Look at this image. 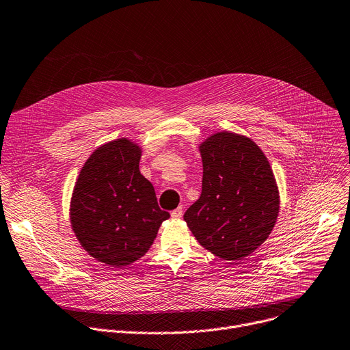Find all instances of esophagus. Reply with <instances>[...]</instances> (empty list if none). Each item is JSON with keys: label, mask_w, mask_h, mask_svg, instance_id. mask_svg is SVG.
<instances>
[{"label": "esophagus", "mask_w": 350, "mask_h": 350, "mask_svg": "<svg viewBox=\"0 0 350 350\" xmlns=\"http://www.w3.org/2000/svg\"><path fill=\"white\" fill-rule=\"evenodd\" d=\"M172 217H173V218H181V217H183V208H181V206H177L176 209H173V211H172Z\"/></svg>", "instance_id": "obj_1"}]
</instances>
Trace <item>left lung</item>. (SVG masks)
I'll list each match as a JSON object with an SVG mask.
<instances>
[{"label":"left lung","instance_id":"8db88e82","mask_svg":"<svg viewBox=\"0 0 350 350\" xmlns=\"http://www.w3.org/2000/svg\"><path fill=\"white\" fill-rule=\"evenodd\" d=\"M202 191L185 211L196 239L225 260H243L270 235L280 200L270 163L252 139L230 132L200 146Z\"/></svg>","mask_w":350,"mask_h":350}]
</instances>
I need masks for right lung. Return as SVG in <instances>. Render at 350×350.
<instances>
[{"mask_svg":"<svg viewBox=\"0 0 350 350\" xmlns=\"http://www.w3.org/2000/svg\"><path fill=\"white\" fill-rule=\"evenodd\" d=\"M141 148L126 137L92 152L75 185L70 221L81 246L98 262L124 267L149 250L170 214L139 172Z\"/></svg>","mask_w":350,"mask_h":350,"instance_id":"add662e5","label":"right lung"}]
</instances>
